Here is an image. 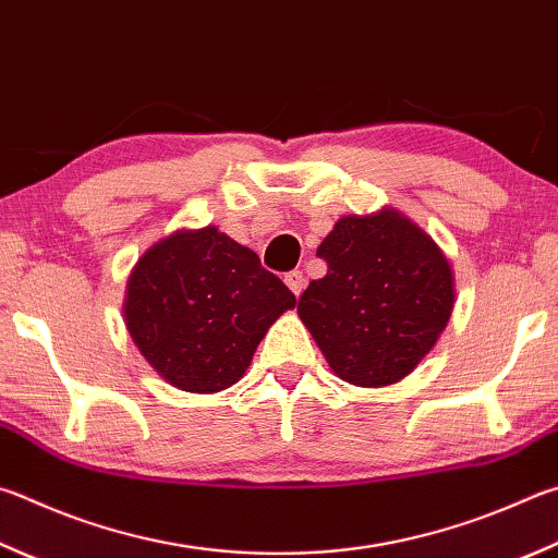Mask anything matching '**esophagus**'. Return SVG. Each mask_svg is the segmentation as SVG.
Returning a JSON list of instances; mask_svg holds the SVG:
<instances>
[{"mask_svg": "<svg viewBox=\"0 0 558 558\" xmlns=\"http://www.w3.org/2000/svg\"><path fill=\"white\" fill-rule=\"evenodd\" d=\"M286 286L292 290V295L300 298L302 290H305V276L300 270H290L286 276Z\"/></svg>", "mask_w": 558, "mask_h": 558, "instance_id": "esophagus-1", "label": "esophagus"}]
</instances>
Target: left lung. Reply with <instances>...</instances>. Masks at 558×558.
<instances>
[{
    "label": "left lung",
    "instance_id": "left-lung-1",
    "mask_svg": "<svg viewBox=\"0 0 558 558\" xmlns=\"http://www.w3.org/2000/svg\"><path fill=\"white\" fill-rule=\"evenodd\" d=\"M317 256L298 314L329 368L359 388L402 380L427 356L453 310L449 258L402 211L341 217Z\"/></svg>",
    "mask_w": 558,
    "mask_h": 558
}]
</instances>
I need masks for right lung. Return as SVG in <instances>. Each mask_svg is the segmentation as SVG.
Returning a JSON list of instances; mask_svg holds the SVG:
<instances>
[{
  "instance_id": "1",
  "label": "right lung",
  "mask_w": 558,
  "mask_h": 558,
  "mask_svg": "<svg viewBox=\"0 0 558 558\" xmlns=\"http://www.w3.org/2000/svg\"><path fill=\"white\" fill-rule=\"evenodd\" d=\"M295 302L256 253L217 227L182 229L131 270L124 322L160 378L185 392H219L244 376L270 324Z\"/></svg>"
}]
</instances>
